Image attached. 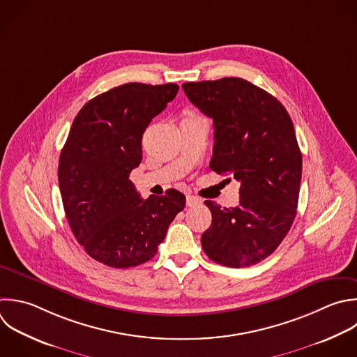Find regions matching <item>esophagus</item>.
<instances>
[{"instance_id":"34e87169","label":"esophagus","mask_w":357,"mask_h":357,"mask_svg":"<svg viewBox=\"0 0 357 357\" xmlns=\"http://www.w3.org/2000/svg\"><path fill=\"white\" fill-rule=\"evenodd\" d=\"M201 202H202L201 198L194 195H187V206H195V205H199Z\"/></svg>"}]
</instances>
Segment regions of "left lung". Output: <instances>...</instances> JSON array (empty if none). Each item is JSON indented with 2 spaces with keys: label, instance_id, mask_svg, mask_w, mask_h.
I'll use <instances>...</instances> for the list:
<instances>
[{
  "label": "left lung",
  "instance_id": "obj_1",
  "mask_svg": "<svg viewBox=\"0 0 357 357\" xmlns=\"http://www.w3.org/2000/svg\"><path fill=\"white\" fill-rule=\"evenodd\" d=\"M183 89L213 120L209 167L240 183L236 208L205 201L212 223L202 248L225 266L255 265L278 248L296 216L303 162L291 119L276 98L243 78L185 82Z\"/></svg>",
  "mask_w": 357,
  "mask_h": 357
}]
</instances>
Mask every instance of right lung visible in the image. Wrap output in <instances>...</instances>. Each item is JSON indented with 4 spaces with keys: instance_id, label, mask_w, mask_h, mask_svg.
<instances>
[{
    "instance_id": "add662e5",
    "label": "right lung",
    "mask_w": 357,
    "mask_h": 357,
    "mask_svg": "<svg viewBox=\"0 0 357 357\" xmlns=\"http://www.w3.org/2000/svg\"><path fill=\"white\" fill-rule=\"evenodd\" d=\"M176 84H124L77 114L59 162L70 227L93 259L131 268L152 259L185 206L177 190L142 199L130 173L142 160V135L177 95Z\"/></svg>"
}]
</instances>
